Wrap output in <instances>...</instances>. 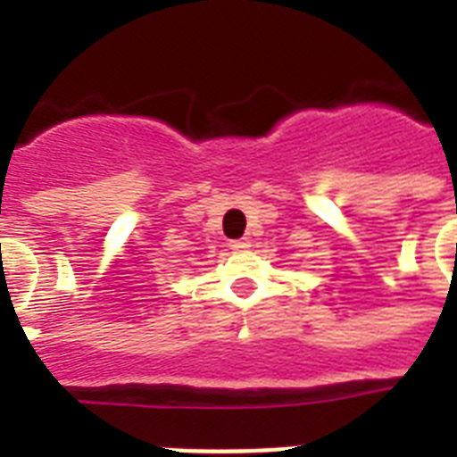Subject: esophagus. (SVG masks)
Masks as SVG:
<instances>
[{
  "instance_id": "1",
  "label": "esophagus",
  "mask_w": 457,
  "mask_h": 457,
  "mask_svg": "<svg viewBox=\"0 0 457 457\" xmlns=\"http://www.w3.org/2000/svg\"><path fill=\"white\" fill-rule=\"evenodd\" d=\"M249 246V239H235V242H229V249L232 251H246Z\"/></svg>"
}]
</instances>
